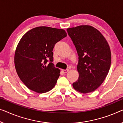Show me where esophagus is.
Returning a JSON list of instances; mask_svg holds the SVG:
<instances>
[{
  "label": "esophagus",
  "instance_id": "obj_1",
  "mask_svg": "<svg viewBox=\"0 0 123 123\" xmlns=\"http://www.w3.org/2000/svg\"><path fill=\"white\" fill-rule=\"evenodd\" d=\"M62 72L64 73H66L69 71V69H62Z\"/></svg>",
  "mask_w": 123,
  "mask_h": 123
}]
</instances>
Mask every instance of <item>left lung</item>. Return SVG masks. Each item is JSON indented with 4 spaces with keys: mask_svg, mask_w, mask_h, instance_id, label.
<instances>
[{
    "mask_svg": "<svg viewBox=\"0 0 123 123\" xmlns=\"http://www.w3.org/2000/svg\"><path fill=\"white\" fill-rule=\"evenodd\" d=\"M67 31L78 55L79 77L73 87L81 93L94 91L103 82L111 67L108 43L100 31L89 25L68 28Z\"/></svg>",
    "mask_w": 123,
    "mask_h": 123,
    "instance_id": "8db88e82",
    "label": "left lung"
}]
</instances>
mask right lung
I'll return each mask as SVG.
<instances>
[{
  "mask_svg": "<svg viewBox=\"0 0 123 123\" xmlns=\"http://www.w3.org/2000/svg\"><path fill=\"white\" fill-rule=\"evenodd\" d=\"M66 36L63 29L39 26L21 37L15 50L14 63L18 76L29 89L43 93L55 87L60 70L52 63V51L55 45Z\"/></svg>",
  "mask_w": 123,
  "mask_h": 123,
  "instance_id": "1",
  "label": "right lung"
}]
</instances>
